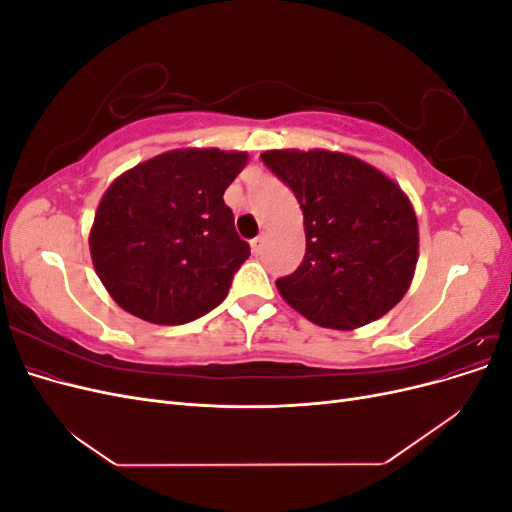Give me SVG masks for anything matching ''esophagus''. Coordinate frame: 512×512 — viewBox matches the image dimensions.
I'll use <instances>...</instances> for the list:
<instances>
[{
  "instance_id": "1",
  "label": "esophagus",
  "mask_w": 512,
  "mask_h": 512,
  "mask_svg": "<svg viewBox=\"0 0 512 512\" xmlns=\"http://www.w3.org/2000/svg\"><path fill=\"white\" fill-rule=\"evenodd\" d=\"M262 245H265V235H258L256 239H252V252L260 254L262 252Z\"/></svg>"
}]
</instances>
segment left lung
<instances>
[{
    "mask_svg": "<svg viewBox=\"0 0 512 512\" xmlns=\"http://www.w3.org/2000/svg\"><path fill=\"white\" fill-rule=\"evenodd\" d=\"M260 158L303 211V262L275 282L284 301L337 331L391 312L418 260L416 215L399 185L346 153L275 149Z\"/></svg>",
    "mask_w": 512,
    "mask_h": 512,
    "instance_id": "1",
    "label": "left lung"
}]
</instances>
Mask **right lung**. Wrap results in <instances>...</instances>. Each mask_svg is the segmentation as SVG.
Wrapping results in <instances>:
<instances>
[{
  "instance_id": "right-lung-1",
  "label": "right lung",
  "mask_w": 512,
  "mask_h": 512,
  "mask_svg": "<svg viewBox=\"0 0 512 512\" xmlns=\"http://www.w3.org/2000/svg\"><path fill=\"white\" fill-rule=\"evenodd\" d=\"M245 164L243 151L175 149L111 183L89 250L104 288L126 312L185 324L226 299L250 256L224 203Z\"/></svg>"
}]
</instances>
